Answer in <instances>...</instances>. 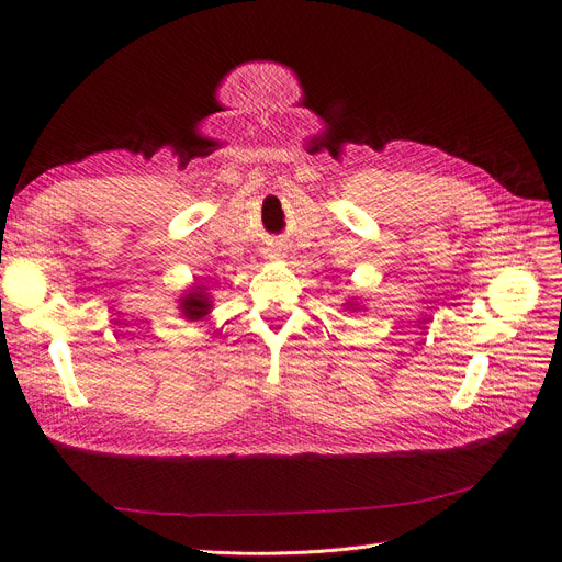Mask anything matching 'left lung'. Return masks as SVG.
Returning a JSON list of instances; mask_svg holds the SVG:
<instances>
[{
    "label": "left lung",
    "instance_id": "8db88e82",
    "mask_svg": "<svg viewBox=\"0 0 562 562\" xmlns=\"http://www.w3.org/2000/svg\"><path fill=\"white\" fill-rule=\"evenodd\" d=\"M347 307H349V302H347ZM351 307H353V304H351Z\"/></svg>",
    "mask_w": 562,
    "mask_h": 562
}]
</instances>
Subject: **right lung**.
<instances>
[{
    "label": "right lung",
    "instance_id": "obj_1",
    "mask_svg": "<svg viewBox=\"0 0 562 562\" xmlns=\"http://www.w3.org/2000/svg\"><path fill=\"white\" fill-rule=\"evenodd\" d=\"M182 314L190 318V321H199V318H203L209 314V310H211V302H209V297L203 295V291L201 288H194V291H190L187 293L184 297H182Z\"/></svg>",
    "mask_w": 562,
    "mask_h": 562
}]
</instances>
